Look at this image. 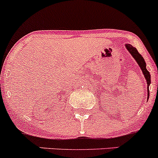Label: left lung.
Returning a JSON list of instances; mask_svg holds the SVG:
<instances>
[{
	"mask_svg": "<svg viewBox=\"0 0 158 158\" xmlns=\"http://www.w3.org/2000/svg\"><path fill=\"white\" fill-rule=\"evenodd\" d=\"M126 48L130 52V53L131 54L132 56L135 58V60H136L137 63H138L139 66L141 67V71L143 72V74H144V77H145L146 81L148 82V87H149V85L151 84V75H150V73L148 71L147 69H146V63L145 61H144V58L141 56V54L138 52V51L137 50V49L135 47H132L130 44H126ZM148 99L149 98V88L148 89Z\"/></svg>",
	"mask_w": 158,
	"mask_h": 158,
	"instance_id": "obj_1",
	"label": "left lung"
}]
</instances>
